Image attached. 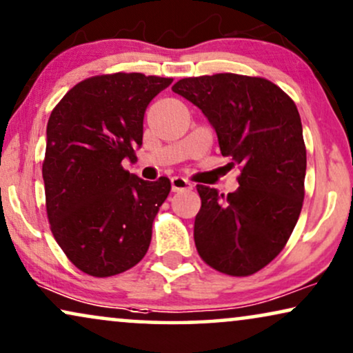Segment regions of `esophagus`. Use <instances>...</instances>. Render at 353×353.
Here are the masks:
<instances>
[{
	"label": "esophagus",
	"mask_w": 353,
	"mask_h": 353,
	"mask_svg": "<svg viewBox=\"0 0 353 353\" xmlns=\"http://www.w3.org/2000/svg\"><path fill=\"white\" fill-rule=\"evenodd\" d=\"M171 189L172 192H182V190H190L192 189V184L189 181L185 179V177H181V176H174L171 179Z\"/></svg>",
	"instance_id": "obj_1"
}]
</instances>
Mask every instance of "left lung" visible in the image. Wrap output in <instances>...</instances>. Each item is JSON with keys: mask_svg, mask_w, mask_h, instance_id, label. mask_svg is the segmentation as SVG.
Masks as SVG:
<instances>
[{"mask_svg": "<svg viewBox=\"0 0 353 353\" xmlns=\"http://www.w3.org/2000/svg\"><path fill=\"white\" fill-rule=\"evenodd\" d=\"M172 92L200 108L223 157L242 166L228 196L196 185L199 255L225 274H253L279 255L302 211L307 150L297 106L266 79L239 74L182 79Z\"/></svg>", "mask_w": 353, "mask_h": 353, "instance_id": "8db88e82", "label": "left lung"}]
</instances>
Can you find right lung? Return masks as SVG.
Instances as JSON below:
<instances>
[{"label":"right lung","mask_w":353,"mask_h":353,"mask_svg":"<svg viewBox=\"0 0 353 353\" xmlns=\"http://www.w3.org/2000/svg\"><path fill=\"white\" fill-rule=\"evenodd\" d=\"M171 82L140 72L97 75L70 88L48 119L41 172L51 232L95 278L130 270L150 247L171 182L140 179L122 161L137 159L145 110Z\"/></svg>","instance_id":"obj_1"}]
</instances>
